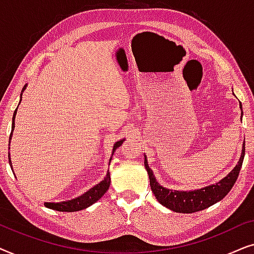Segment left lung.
Wrapping results in <instances>:
<instances>
[{
  "instance_id": "8db88e82",
  "label": "left lung",
  "mask_w": 254,
  "mask_h": 254,
  "mask_svg": "<svg viewBox=\"0 0 254 254\" xmlns=\"http://www.w3.org/2000/svg\"><path fill=\"white\" fill-rule=\"evenodd\" d=\"M244 155L245 144H243L242 156L239 158L238 164L235 166V169L225 178L222 179L221 182L216 183L215 185L203 187L201 190H190V192H182V190H172L164 189V187H162L156 182L154 173H152L151 169L148 166L147 158L144 159V166L149 175L151 190L155 194L158 202L162 203L166 208H169V209L176 211V213L189 214L206 209V208L210 207L211 204L216 203L217 201L223 199L230 192V190L235 185L236 180L238 178L239 171H241L243 164V159H244Z\"/></svg>"
}]
</instances>
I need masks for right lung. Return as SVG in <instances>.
I'll use <instances>...</instances> for the list:
<instances>
[{
	"mask_svg": "<svg viewBox=\"0 0 254 254\" xmlns=\"http://www.w3.org/2000/svg\"><path fill=\"white\" fill-rule=\"evenodd\" d=\"M25 88H26V86H24L23 90ZM20 100H22V99H20ZM16 113H17V110L15 111V113H13V117H12V127H11V133H10L9 140H11L12 130H13V128H15ZM123 141L124 140L118 141L117 143L114 144L113 154H114V151H116V149L119 147L121 143H123ZM113 154H112V156H113ZM9 156H10V154H9ZM111 159H112V158H111ZM111 159H110V162H111ZM9 164H10V166H11V161H10V158H9ZM110 184H111V177H110V173L107 172L105 179H104L103 182H100L98 185L92 187L91 190L83 194V195L76 197V199H72L70 201H65V202H59V203L45 202L44 204L47 208H51V209H54V210H58V211H77V210L85 209V208L91 206L92 203H95L96 201H98L100 197L104 195V193H105L106 190H109Z\"/></svg>",
	"mask_w": 254,
	"mask_h": 254,
	"instance_id": "right-lung-1",
	"label": "right lung"
}]
</instances>
